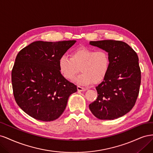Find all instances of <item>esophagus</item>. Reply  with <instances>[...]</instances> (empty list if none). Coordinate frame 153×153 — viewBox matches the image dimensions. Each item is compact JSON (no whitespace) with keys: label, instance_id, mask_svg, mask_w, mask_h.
I'll list each match as a JSON object with an SVG mask.
<instances>
[{"label":"esophagus","instance_id":"obj_1","mask_svg":"<svg viewBox=\"0 0 153 153\" xmlns=\"http://www.w3.org/2000/svg\"><path fill=\"white\" fill-rule=\"evenodd\" d=\"M77 89H78V91H86L85 88L82 87H81L80 85H78L77 86Z\"/></svg>","mask_w":153,"mask_h":153}]
</instances>
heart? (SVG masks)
Segmentation results:
<instances>
[{
  "label": "heart",
  "instance_id": "obj_1",
  "mask_svg": "<svg viewBox=\"0 0 153 153\" xmlns=\"http://www.w3.org/2000/svg\"><path fill=\"white\" fill-rule=\"evenodd\" d=\"M110 64L108 53L104 50H95L86 47H80L71 53V57L62 55L59 60V67L62 76L71 80L79 71L76 78L80 85L95 84L102 81L107 75Z\"/></svg>",
  "mask_w": 153,
  "mask_h": 153
}]
</instances>
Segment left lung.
Segmentation results:
<instances>
[{
    "instance_id": "8db88e82",
    "label": "left lung",
    "mask_w": 153,
    "mask_h": 153,
    "mask_svg": "<svg viewBox=\"0 0 153 153\" xmlns=\"http://www.w3.org/2000/svg\"><path fill=\"white\" fill-rule=\"evenodd\" d=\"M106 51L110 64L103 81L96 87L98 98L89 109L95 117L113 120L129 112L135 105L141 83V71L137 53L121 41H90Z\"/></svg>"
}]
</instances>
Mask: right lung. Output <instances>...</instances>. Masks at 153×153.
Here are the masks:
<instances>
[{"label": "right lung", "mask_w": 153, "mask_h": 153, "mask_svg": "<svg viewBox=\"0 0 153 153\" xmlns=\"http://www.w3.org/2000/svg\"><path fill=\"white\" fill-rule=\"evenodd\" d=\"M76 41H35L16 55L11 72L14 98L21 109L37 120L61 116L77 87L60 71L59 60Z\"/></svg>", "instance_id": "obj_1"}]
</instances>
